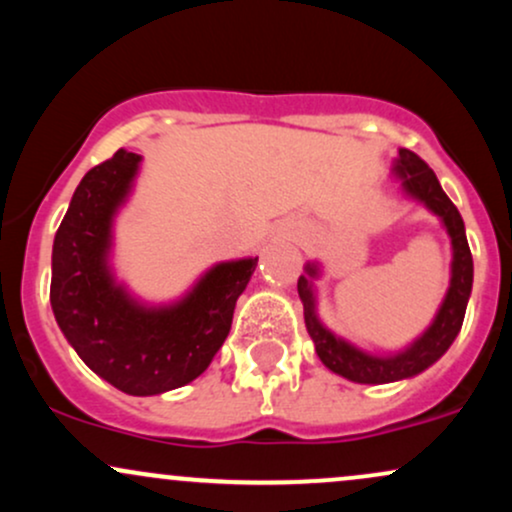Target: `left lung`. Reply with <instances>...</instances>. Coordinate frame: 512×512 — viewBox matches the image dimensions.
Segmentation results:
<instances>
[{"instance_id":"left-lung-1","label":"left lung","mask_w":512,"mask_h":512,"mask_svg":"<svg viewBox=\"0 0 512 512\" xmlns=\"http://www.w3.org/2000/svg\"><path fill=\"white\" fill-rule=\"evenodd\" d=\"M392 178L399 182V192L404 197L421 204L436 216L450 238V284L431 325L402 349L387 351V354H370V351L332 332L317 313V281L322 276V264L308 260L303 267L305 274L298 279L305 327L313 339L317 356L332 373L361 385L399 383V380L416 378L426 368H431L460 334L464 310H467L469 296H472L474 262L472 252H469L467 233H464V221L440 187L436 173L409 149H399L397 158L392 161Z\"/></svg>"}]
</instances>
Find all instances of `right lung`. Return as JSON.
<instances>
[{
    "label": "right lung",
    "mask_w": 512,
    "mask_h": 512,
    "mask_svg": "<svg viewBox=\"0 0 512 512\" xmlns=\"http://www.w3.org/2000/svg\"><path fill=\"white\" fill-rule=\"evenodd\" d=\"M139 168L142 156L120 149L81 178L52 243L50 305L64 339L98 378L127 395L151 397L209 368L257 257L211 264L175 301L139 298L113 264L115 219Z\"/></svg>",
    "instance_id": "1"
}]
</instances>
